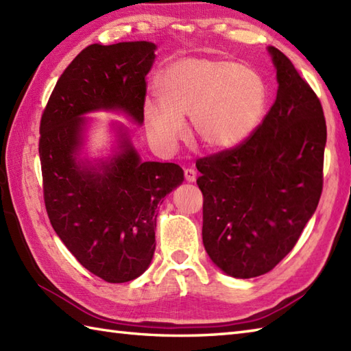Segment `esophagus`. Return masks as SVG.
Segmentation results:
<instances>
[{"mask_svg":"<svg viewBox=\"0 0 351 351\" xmlns=\"http://www.w3.org/2000/svg\"><path fill=\"white\" fill-rule=\"evenodd\" d=\"M184 176H185V181L195 182L196 178H197V173H196L195 169H185L184 170Z\"/></svg>","mask_w":351,"mask_h":351,"instance_id":"obj_1","label":"esophagus"}]
</instances>
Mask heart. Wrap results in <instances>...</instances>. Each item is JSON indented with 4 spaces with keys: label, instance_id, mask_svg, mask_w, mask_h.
<instances>
[{
    "label": "heart",
    "instance_id": "obj_1",
    "mask_svg": "<svg viewBox=\"0 0 351 351\" xmlns=\"http://www.w3.org/2000/svg\"><path fill=\"white\" fill-rule=\"evenodd\" d=\"M160 106L147 102L149 136L164 151H173L191 117L193 137L206 151L220 152L247 140L264 116L267 87L247 66L220 58H182L156 78Z\"/></svg>",
    "mask_w": 351,
    "mask_h": 351
}]
</instances>
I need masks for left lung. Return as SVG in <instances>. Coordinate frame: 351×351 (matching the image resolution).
I'll return each instance as SVG.
<instances>
[{
	"label": "left lung",
	"instance_id": "left-lung-1",
	"mask_svg": "<svg viewBox=\"0 0 351 351\" xmlns=\"http://www.w3.org/2000/svg\"><path fill=\"white\" fill-rule=\"evenodd\" d=\"M268 52L279 88L263 123L240 146L196 162L205 250L240 279L268 273L293 250L323 191L322 102L283 52Z\"/></svg>",
	"mask_w": 351,
	"mask_h": 351
}]
</instances>
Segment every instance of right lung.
Segmentation results:
<instances>
[{
	"label": "right lung",
	"instance_id": "right-lung-1",
	"mask_svg": "<svg viewBox=\"0 0 351 351\" xmlns=\"http://www.w3.org/2000/svg\"><path fill=\"white\" fill-rule=\"evenodd\" d=\"M155 43L88 45L64 69L40 119L39 155L48 217L78 263L110 283L145 273L154 256L156 206L184 181L175 162L141 161L121 130L107 161L78 158L86 119L119 110L141 125Z\"/></svg>",
	"mask_w": 351,
	"mask_h": 351
}]
</instances>
